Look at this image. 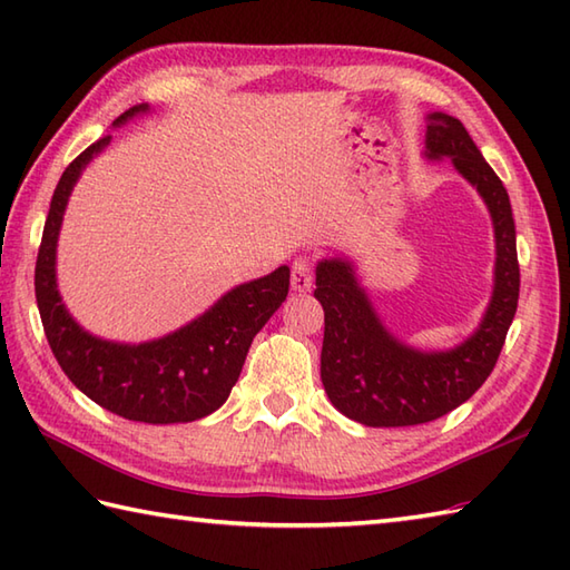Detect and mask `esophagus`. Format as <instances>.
Listing matches in <instances>:
<instances>
[{
  "label": "esophagus",
  "instance_id": "34e87169",
  "mask_svg": "<svg viewBox=\"0 0 570 570\" xmlns=\"http://www.w3.org/2000/svg\"><path fill=\"white\" fill-rule=\"evenodd\" d=\"M313 284V269H311V262L308 259H296L292 266V288L294 292H308Z\"/></svg>",
  "mask_w": 570,
  "mask_h": 570
}]
</instances>
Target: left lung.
<instances>
[{
    "instance_id": "1",
    "label": "left lung",
    "mask_w": 570,
    "mask_h": 570,
    "mask_svg": "<svg viewBox=\"0 0 570 570\" xmlns=\"http://www.w3.org/2000/svg\"><path fill=\"white\" fill-rule=\"evenodd\" d=\"M453 161L478 188L494 225V288L478 331L443 353L409 347L384 328L347 259L316 266V296L325 311L321 380L333 406L374 429L419 426L441 419L475 394L498 362L519 301L517 233L507 188L460 119L433 112L426 159Z\"/></svg>"
}]
</instances>
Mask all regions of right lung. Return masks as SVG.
Returning <instances> with one entry per match:
<instances>
[{"instance_id": "1", "label": "right lung", "mask_w": 570, "mask_h": 570, "mask_svg": "<svg viewBox=\"0 0 570 570\" xmlns=\"http://www.w3.org/2000/svg\"><path fill=\"white\" fill-rule=\"evenodd\" d=\"M147 110L149 105L129 107L115 119V127ZM110 139V135L98 139L72 159L53 190L33 276L43 333L60 370L95 404L129 421H196L227 402L254 335L284 304L292 274L288 266H278L235 286L203 316L159 341L127 345L82 331L58 294L56 245L72 186Z\"/></svg>"}]
</instances>
